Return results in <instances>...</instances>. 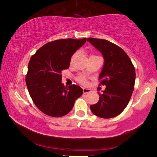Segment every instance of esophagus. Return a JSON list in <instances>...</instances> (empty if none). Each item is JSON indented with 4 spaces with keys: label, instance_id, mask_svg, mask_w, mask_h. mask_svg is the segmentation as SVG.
Listing matches in <instances>:
<instances>
[{
    "label": "esophagus",
    "instance_id": "1",
    "mask_svg": "<svg viewBox=\"0 0 157 157\" xmlns=\"http://www.w3.org/2000/svg\"><path fill=\"white\" fill-rule=\"evenodd\" d=\"M91 91V89L83 88V93H84V94H87V93H90Z\"/></svg>",
    "mask_w": 157,
    "mask_h": 157
}]
</instances>
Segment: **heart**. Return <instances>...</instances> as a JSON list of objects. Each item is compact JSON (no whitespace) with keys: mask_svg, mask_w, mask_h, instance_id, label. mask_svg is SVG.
Masks as SVG:
<instances>
[{"mask_svg":"<svg viewBox=\"0 0 157 157\" xmlns=\"http://www.w3.org/2000/svg\"><path fill=\"white\" fill-rule=\"evenodd\" d=\"M75 55H74V56H75ZM73 56V57H74ZM78 80L81 82V83H83V84H84V83H86V79H85L83 77H79V78H78Z\"/></svg>","mask_w":157,"mask_h":157,"instance_id":"b5f03b06","label":"heart"}]
</instances>
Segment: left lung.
<instances>
[{
	"mask_svg": "<svg viewBox=\"0 0 157 157\" xmlns=\"http://www.w3.org/2000/svg\"><path fill=\"white\" fill-rule=\"evenodd\" d=\"M104 58V65L100 73V84L106 88L99 100L90 109L94 115L111 118L123 112L130 100L134 88L136 73L131 59L124 50L107 40L87 39Z\"/></svg>",
	"mask_w": 157,
	"mask_h": 157,
	"instance_id": "1",
	"label": "left lung"
}]
</instances>
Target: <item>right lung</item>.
<instances>
[{"label": "right lung", "instance_id": "add662e5", "mask_svg": "<svg viewBox=\"0 0 157 157\" xmlns=\"http://www.w3.org/2000/svg\"><path fill=\"white\" fill-rule=\"evenodd\" d=\"M86 41V38L49 42L30 58L26 85L34 104L46 115H66L83 94V90L78 85L64 86L62 82V71L69 68L71 57Z\"/></svg>", "mask_w": 157, "mask_h": 157}]
</instances>
